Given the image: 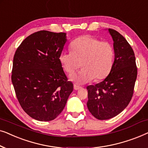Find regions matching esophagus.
<instances>
[{"label":"esophagus","instance_id":"34e87169","mask_svg":"<svg viewBox=\"0 0 148 148\" xmlns=\"http://www.w3.org/2000/svg\"><path fill=\"white\" fill-rule=\"evenodd\" d=\"M81 88H82V87L79 86H77V85H76V84H74V89H75V90H80Z\"/></svg>","mask_w":148,"mask_h":148}]
</instances>
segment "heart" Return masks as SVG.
Returning <instances> with one entry per match:
<instances>
[{
    "label": "heart",
    "mask_w": 148,
    "mask_h": 148,
    "mask_svg": "<svg viewBox=\"0 0 148 148\" xmlns=\"http://www.w3.org/2000/svg\"><path fill=\"white\" fill-rule=\"evenodd\" d=\"M71 51L63 52L59 59L64 69L71 74L81 67L77 73L70 76L77 84L106 78L112 70L114 60V50L108 41H100L89 35L80 36L71 42Z\"/></svg>",
    "instance_id": "obj_1"
}]
</instances>
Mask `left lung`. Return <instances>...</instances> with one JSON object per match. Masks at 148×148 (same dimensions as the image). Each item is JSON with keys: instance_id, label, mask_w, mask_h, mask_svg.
I'll return each mask as SVG.
<instances>
[{"instance_id": "obj_1", "label": "left lung", "mask_w": 148, "mask_h": 148, "mask_svg": "<svg viewBox=\"0 0 148 148\" xmlns=\"http://www.w3.org/2000/svg\"><path fill=\"white\" fill-rule=\"evenodd\" d=\"M108 31L114 41L115 57L112 70L102 82L87 87V106L99 120L113 118L128 106L137 75L135 53L131 45L116 30Z\"/></svg>"}]
</instances>
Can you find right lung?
<instances>
[{"mask_svg": "<svg viewBox=\"0 0 148 148\" xmlns=\"http://www.w3.org/2000/svg\"><path fill=\"white\" fill-rule=\"evenodd\" d=\"M66 41L65 33L41 30L26 38L15 51L12 83L21 108L36 120L56 119L73 90L59 59Z\"/></svg>", "mask_w": 148, "mask_h": 148, "instance_id": "obj_1", "label": "right lung"}]
</instances>
